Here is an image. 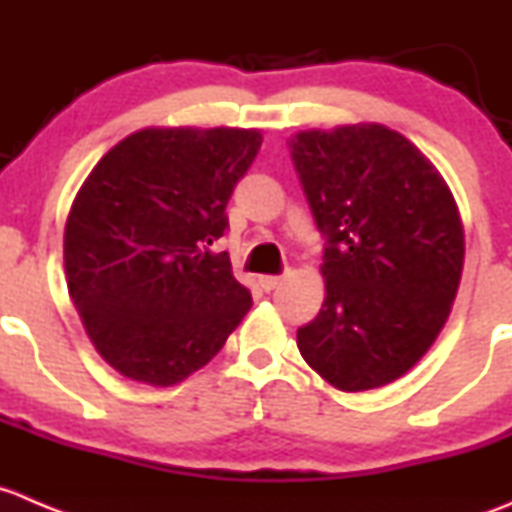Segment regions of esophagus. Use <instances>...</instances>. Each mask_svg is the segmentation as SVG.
Segmentation results:
<instances>
[{
  "mask_svg": "<svg viewBox=\"0 0 512 512\" xmlns=\"http://www.w3.org/2000/svg\"><path fill=\"white\" fill-rule=\"evenodd\" d=\"M281 276H258V283H261L263 291H273V288L281 286Z\"/></svg>",
  "mask_w": 512,
  "mask_h": 512,
  "instance_id": "esophagus-1",
  "label": "esophagus"
}]
</instances>
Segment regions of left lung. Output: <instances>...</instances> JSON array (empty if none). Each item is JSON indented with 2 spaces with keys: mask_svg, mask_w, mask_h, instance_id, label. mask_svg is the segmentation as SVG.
Masks as SVG:
<instances>
[{
  "mask_svg": "<svg viewBox=\"0 0 512 512\" xmlns=\"http://www.w3.org/2000/svg\"><path fill=\"white\" fill-rule=\"evenodd\" d=\"M291 156L328 241L326 298L298 328V351L338 391L393 383L426 356L458 293L465 231L453 191L383 124L298 131Z\"/></svg>",
  "mask_w": 512,
  "mask_h": 512,
  "instance_id": "1",
  "label": "left lung"
}]
</instances>
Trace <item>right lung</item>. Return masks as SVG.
Instances as JSON below:
<instances>
[{"instance_id":"1","label":"right lung","mask_w":512,"mask_h":512,"mask_svg":"<svg viewBox=\"0 0 512 512\" xmlns=\"http://www.w3.org/2000/svg\"><path fill=\"white\" fill-rule=\"evenodd\" d=\"M258 129L146 126L111 146L64 226L69 296L96 353L166 388L204 368L251 308L226 251V204Z\"/></svg>"}]
</instances>
